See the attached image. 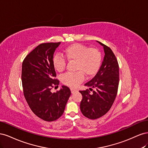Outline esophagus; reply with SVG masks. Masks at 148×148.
Listing matches in <instances>:
<instances>
[{
    "mask_svg": "<svg viewBox=\"0 0 148 148\" xmlns=\"http://www.w3.org/2000/svg\"><path fill=\"white\" fill-rule=\"evenodd\" d=\"M71 93H72V94H74V93H75L76 92H77V90H76V89H74L71 88Z\"/></svg>",
    "mask_w": 148,
    "mask_h": 148,
    "instance_id": "obj_1",
    "label": "esophagus"
}]
</instances>
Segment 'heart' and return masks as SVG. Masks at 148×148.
<instances>
[{
	"label": "heart",
	"instance_id": "1",
	"mask_svg": "<svg viewBox=\"0 0 148 148\" xmlns=\"http://www.w3.org/2000/svg\"><path fill=\"white\" fill-rule=\"evenodd\" d=\"M63 53L67 60L76 62L75 70L78 71L74 73H66L62 77L63 83L70 87H77L83 81L84 74L88 77H93L100 68L102 56L97 49L75 43L65 48ZM52 65L57 71L62 72L65 69L66 61L63 57L55 56Z\"/></svg>",
	"mask_w": 148,
	"mask_h": 148
}]
</instances>
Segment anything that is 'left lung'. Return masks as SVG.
Masks as SVG:
<instances>
[{"mask_svg": "<svg viewBox=\"0 0 148 148\" xmlns=\"http://www.w3.org/2000/svg\"><path fill=\"white\" fill-rule=\"evenodd\" d=\"M103 46L104 57L99 71L91 80L84 85L90 87L79 91L83 99L80 103V110L85 117L89 119H97L104 115L112 106L117 96L119 83V67L116 57L111 49L105 44Z\"/></svg>", "mask_w": 148, "mask_h": 148, "instance_id": "8db88e82", "label": "left lung"}]
</instances>
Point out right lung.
<instances>
[{"label": "right lung", "instance_id": "1", "mask_svg": "<svg viewBox=\"0 0 148 148\" xmlns=\"http://www.w3.org/2000/svg\"><path fill=\"white\" fill-rule=\"evenodd\" d=\"M60 42L39 44L27 55L22 64L21 81L26 102L40 119L52 122L63 114L71 95L70 89L62 86L52 93L53 86L59 85L52 65L53 53Z\"/></svg>", "mask_w": 148, "mask_h": 148}]
</instances>
